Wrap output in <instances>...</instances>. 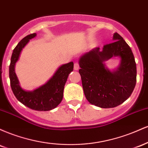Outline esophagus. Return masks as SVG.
<instances>
[{
    "label": "esophagus",
    "instance_id": "1",
    "mask_svg": "<svg viewBox=\"0 0 148 148\" xmlns=\"http://www.w3.org/2000/svg\"><path fill=\"white\" fill-rule=\"evenodd\" d=\"M74 70H78V69H79V62H76L75 63H74Z\"/></svg>",
    "mask_w": 148,
    "mask_h": 148
}]
</instances>
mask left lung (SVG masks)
<instances>
[{"label": "left lung", "instance_id": "left-lung-1", "mask_svg": "<svg viewBox=\"0 0 148 148\" xmlns=\"http://www.w3.org/2000/svg\"><path fill=\"white\" fill-rule=\"evenodd\" d=\"M113 42L84 54L79 60V72L83 89L90 103L100 108H113L126 101L136 84V64L130 46L118 33ZM113 56L121 58L120 67L111 72L103 62Z\"/></svg>", "mask_w": 148, "mask_h": 148}]
</instances>
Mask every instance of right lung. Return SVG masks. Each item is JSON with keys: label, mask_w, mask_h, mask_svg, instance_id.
Here are the masks:
<instances>
[{"label": "right lung", "mask_w": 148, "mask_h": 148, "mask_svg": "<svg viewBox=\"0 0 148 148\" xmlns=\"http://www.w3.org/2000/svg\"><path fill=\"white\" fill-rule=\"evenodd\" d=\"M35 36L36 33L27 35L18 42L13 50L9 68L10 86L14 96L23 105L35 111H50L55 108L62 101L64 85L69 73L73 71L74 62H70L59 67L47 84L34 91L28 92L22 89L14 72L15 63L23 47L30 39Z\"/></svg>", "instance_id": "add662e5"}]
</instances>
